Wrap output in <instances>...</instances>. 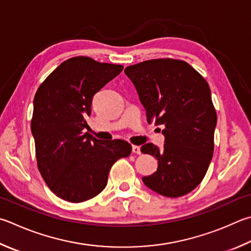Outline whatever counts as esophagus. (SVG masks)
Here are the masks:
<instances>
[{
    "mask_svg": "<svg viewBox=\"0 0 251 251\" xmlns=\"http://www.w3.org/2000/svg\"><path fill=\"white\" fill-rule=\"evenodd\" d=\"M133 152L134 153H137V154H140L141 151H140V147L139 146H133Z\"/></svg>",
    "mask_w": 251,
    "mask_h": 251,
    "instance_id": "esophagus-1",
    "label": "esophagus"
}]
</instances>
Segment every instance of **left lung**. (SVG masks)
Returning a JSON list of instances; mask_svg holds the SVG:
<instances>
[{"label":"left lung","instance_id":"left-lung-1","mask_svg":"<svg viewBox=\"0 0 251 251\" xmlns=\"http://www.w3.org/2000/svg\"><path fill=\"white\" fill-rule=\"evenodd\" d=\"M125 74L148 123L165 127L161 150L153 144L140 149L158 159L157 171L144 183L163 197H183L201 183L213 157L217 115L208 83L188 62L172 58L139 62Z\"/></svg>","mask_w":251,"mask_h":251}]
</instances>
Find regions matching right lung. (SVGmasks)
<instances>
[{"mask_svg":"<svg viewBox=\"0 0 251 251\" xmlns=\"http://www.w3.org/2000/svg\"><path fill=\"white\" fill-rule=\"evenodd\" d=\"M123 68L90 57L70 58L35 94L30 127L37 167L48 188L65 201L80 203L97 197L106 186L112 166L131 152L125 140L101 141L83 133L94 94Z\"/></svg>","mask_w":251,"mask_h":251,"instance_id":"1","label":"right lung"}]
</instances>
